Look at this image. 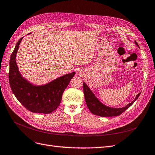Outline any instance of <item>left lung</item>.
Instances as JSON below:
<instances>
[{
    "label": "left lung",
    "mask_w": 155,
    "mask_h": 155,
    "mask_svg": "<svg viewBox=\"0 0 155 155\" xmlns=\"http://www.w3.org/2000/svg\"><path fill=\"white\" fill-rule=\"evenodd\" d=\"M134 42L137 47H139L138 44L136 43V41ZM83 90L87 108H89L92 114L101 117H112L119 116L123 112H125L127 109L129 108L130 106H132V104L138 99L141 94V93H139L138 95H136L134 101L132 103L127 104L125 107L121 108H114L108 107V106L105 105L103 103H101L85 82H83Z\"/></svg>",
    "instance_id": "obj_1"
}]
</instances>
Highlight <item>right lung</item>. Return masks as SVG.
I'll use <instances>...</instances> for the list:
<instances>
[{
    "label": "right lung",
    "mask_w": 155,
    "mask_h": 155,
    "mask_svg": "<svg viewBox=\"0 0 155 155\" xmlns=\"http://www.w3.org/2000/svg\"><path fill=\"white\" fill-rule=\"evenodd\" d=\"M23 38L17 43L10 59L9 82L12 91L17 99L29 111L50 114L58 108L64 90L76 73L64 74L45 84L31 83L22 76L16 63L17 51Z\"/></svg>",
    "instance_id": "1"
}]
</instances>
